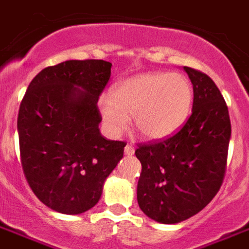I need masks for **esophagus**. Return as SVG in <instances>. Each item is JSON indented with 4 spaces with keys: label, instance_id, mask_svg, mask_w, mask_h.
Masks as SVG:
<instances>
[{
    "label": "esophagus",
    "instance_id": "34e87169",
    "mask_svg": "<svg viewBox=\"0 0 249 249\" xmlns=\"http://www.w3.org/2000/svg\"><path fill=\"white\" fill-rule=\"evenodd\" d=\"M124 153L126 155H133L134 154V146L132 145H126L124 149Z\"/></svg>",
    "mask_w": 249,
    "mask_h": 249
}]
</instances>
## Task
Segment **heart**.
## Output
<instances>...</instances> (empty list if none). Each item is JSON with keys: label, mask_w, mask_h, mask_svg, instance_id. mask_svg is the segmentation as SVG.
I'll return each mask as SVG.
<instances>
[{"label": "heart", "mask_w": 249, "mask_h": 249, "mask_svg": "<svg viewBox=\"0 0 249 249\" xmlns=\"http://www.w3.org/2000/svg\"><path fill=\"white\" fill-rule=\"evenodd\" d=\"M192 102V85L185 75L151 71L119 82L112 96H100L98 106L104 124L113 134H120L132 116L133 126L140 136L160 140L184 124Z\"/></svg>", "instance_id": "obj_1"}]
</instances>
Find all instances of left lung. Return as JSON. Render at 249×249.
<instances>
[{
    "label": "left lung",
    "mask_w": 249,
    "mask_h": 249,
    "mask_svg": "<svg viewBox=\"0 0 249 249\" xmlns=\"http://www.w3.org/2000/svg\"><path fill=\"white\" fill-rule=\"evenodd\" d=\"M193 85L192 113L162 141L138 143L137 200L159 223H179L213 200L225 179L231 137L229 108L209 75L184 66Z\"/></svg>",
    "instance_id": "1"
}]
</instances>
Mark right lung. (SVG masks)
Listing matches in <instances>:
<instances>
[{"label": "right lung", "instance_id": "obj_1", "mask_svg": "<svg viewBox=\"0 0 249 249\" xmlns=\"http://www.w3.org/2000/svg\"><path fill=\"white\" fill-rule=\"evenodd\" d=\"M103 60H69L32 79L18 113L20 163L35 196L54 212L98 204L126 142L104 138L98 100L111 77Z\"/></svg>", "mask_w": 249, "mask_h": 249}]
</instances>
